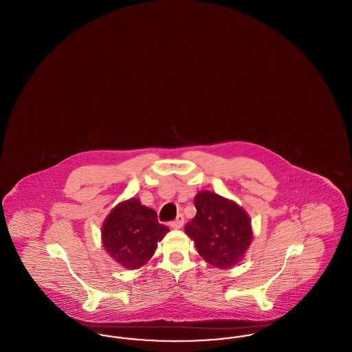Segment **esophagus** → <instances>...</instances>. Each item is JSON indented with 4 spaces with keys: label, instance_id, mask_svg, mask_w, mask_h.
I'll use <instances>...</instances> for the list:
<instances>
[{
    "label": "esophagus",
    "instance_id": "esophagus-1",
    "mask_svg": "<svg viewBox=\"0 0 352 352\" xmlns=\"http://www.w3.org/2000/svg\"><path fill=\"white\" fill-rule=\"evenodd\" d=\"M184 215L182 214H179L178 217H177V219L174 220V221H171L170 223V226L173 227V228H175V230H179V228H182V226H184Z\"/></svg>",
    "mask_w": 352,
    "mask_h": 352
}]
</instances>
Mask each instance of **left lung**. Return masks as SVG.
Here are the masks:
<instances>
[{"mask_svg": "<svg viewBox=\"0 0 352 352\" xmlns=\"http://www.w3.org/2000/svg\"><path fill=\"white\" fill-rule=\"evenodd\" d=\"M197 215L184 226L197 251L211 265L220 269L241 261L252 241L251 219L234 201L211 191L197 194Z\"/></svg>", "mask_w": 352, "mask_h": 352, "instance_id": "left-lung-1", "label": "left lung"}]
</instances>
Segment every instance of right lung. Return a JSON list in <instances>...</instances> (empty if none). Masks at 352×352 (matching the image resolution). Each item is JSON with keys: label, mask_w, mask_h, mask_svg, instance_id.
<instances>
[{"label": "right lung", "mask_w": 352, "mask_h": 352, "mask_svg": "<svg viewBox=\"0 0 352 352\" xmlns=\"http://www.w3.org/2000/svg\"><path fill=\"white\" fill-rule=\"evenodd\" d=\"M168 228L158 223L157 212L135 198L121 201L107 217L102 228V245L108 254L126 269L145 265L157 250V243Z\"/></svg>", "instance_id": "1"}]
</instances>
